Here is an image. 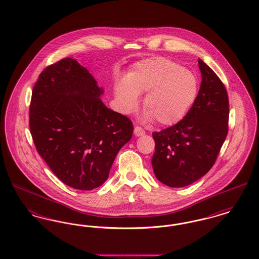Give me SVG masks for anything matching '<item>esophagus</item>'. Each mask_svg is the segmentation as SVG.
I'll use <instances>...</instances> for the list:
<instances>
[{
  "label": "esophagus",
  "instance_id": "obj_1",
  "mask_svg": "<svg viewBox=\"0 0 259 259\" xmlns=\"http://www.w3.org/2000/svg\"><path fill=\"white\" fill-rule=\"evenodd\" d=\"M134 134L137 137H141V136H144L146 134V132H145V130L142 128V127H140V126H136L135 129H134Z\"/></svg>",
  "mask_w": 259,
  "mask_h": 259
}]
</instances>
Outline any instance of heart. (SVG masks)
Instances as JSON below:
<instances>
[{
  "label": "heart",
  "mask_w": 259,
  "mask_h": 259,
  "mask_svg": "<svg viewBox=\"0 0 259 259\" xmlns=\"http://www.w3.org/2000/svg\"><path fill=\"white\" fill-rule=\"evenodd\" d=\"M198 89L192 72L170 59L156 57L137 63L126 79L115 84L114 97L119 111L130 114L138 109L139 95L146 94L145 120L155 119L162 126H172L190 111Z\"/></svg>",
  "instance_id": "b5f03b06"
}]
</instances>
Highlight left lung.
<instances>
[{
	"label": "left lung",
	"mask_w": 259,
	"mask_h": 259,
	"mask_svg": "<svg viewBox=\"0 0 259 259\" xmlns=\"http://www.w3.org/2000/svg\"><path fill=\"white\" fill-rule=\"evenodd\" d=\"M198 63L202 81L194 105L182 121L152 133L153 172L171 187L191 185L209 172L228 133L227 91L205 62Z\"/></svg>",
	"instance_id": "8db88e82"
}]
</instances>
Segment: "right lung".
Instances as JSON below:
<instances>
[{
	"mask_svg": "<svg viewBox=\"0 0 259 259\" xmlns=\"http://www.w3.org/2000/svg\"><path fill=\"white\" fill-rule=\"evenodd\" d=\"M103 93L93 75L72 58L47 67L33 88L29 126L37 151L74 189L103 185L133 135L131 120L107 108Z\"/></svg>",
	"mask_w": 259,
	"mask_h": 259,
	"instance_id": "obj_1",
	"label": "right lung"
}]
</instances>
